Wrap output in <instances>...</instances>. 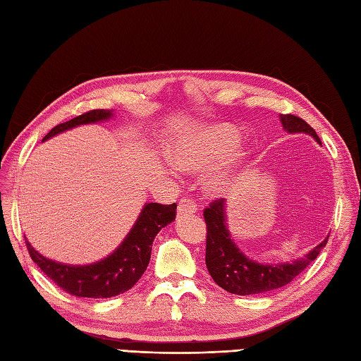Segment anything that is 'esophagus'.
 <instances>
[{
  "label": "esophagus",
  "instance_id": "esophagus-1",
  "mask_svg": "<svg viewBox=\"0 0 361 361\" xmlns=\"http://www.w3.org/2000/svg\"><path fill=\"white\" fill-rule=\"evenodd\" d=\"M197 212V204L191 197H182L178 205V214H191Z\"/></svg>",
  "mask_w": 361,
  "mask_h": 361
}]
</instances>
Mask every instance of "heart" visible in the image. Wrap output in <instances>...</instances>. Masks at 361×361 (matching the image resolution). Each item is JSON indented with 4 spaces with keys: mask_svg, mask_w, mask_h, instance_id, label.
Here are the masks:
<instances>
[{
    "mask_svg": "<svg viewBox=\"0 0 361 361\" xmlns=\"http://www.w3.org/2000/svg\"><path fill=\"white\" fill-rule=\"evenodd\" d=\"M239 137L226 126H212L205 130L188 133L174 143L170 149L171 164L182 171H199L221 162L233 154ZM228 183L226 168H218L208 176L207 185L212 191H221Z\"/></svg>",
    "mask_w": 361,
    "mask_h": 361,
    "instance_id": "heart-1",
    "label": "heart"
}]
</instances>
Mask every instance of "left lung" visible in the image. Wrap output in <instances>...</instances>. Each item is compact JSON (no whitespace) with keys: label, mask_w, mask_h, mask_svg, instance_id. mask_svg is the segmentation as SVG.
<instances>
[{"label":"left lung","mask_w":361,"mask_h":361,"mask_svg":"<svg viewBox=\"0 0 361 361\" xmlns=\"http://www.w3.org/2000/svg\"><path fill=\"white\" fill-rule=\"evenodd\" d=\"M279 118L287 133H306L319 142L314 128L309 126L302 118L293 114H279ZM204 219L207 224L205 264L208 274L224 290L235 295L264 293L289 284L317 258L329 239L327 235L324 241L304 255V258L286 264H259L247 258L231 239L227 228L226 199H218V201H213L210 207H207L204 210Z\"/></svg>","instance_id":"8db88e82"}]
</instances>
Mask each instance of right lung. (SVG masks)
<instances>
[{
  "mask_svg": "<svg viewBox=\"0 0 361 361\" xmlns=\"http://www.w3.org/2000/svg\"><path fill=\"white\" fill-rule=\"evenodd\" d=\"M111 117H113V109H92L90 113L52 128L43 140L74 126L102 122ZM176 208H178L176 204H145L123 243L105 259L87 264V266H68V264L47 259L29 244L27 239L26 247L32 261L60 289L80 298H111V296L130 290L145 274L154 238L160 230L176 219Z\"/></svg>",
  "mask_w": 361,
  "mask_h": 361,
  "instance_id": "add662e5",
  "label": "right lung"
}]
</instances>
